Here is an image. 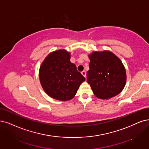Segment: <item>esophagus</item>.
I'll use <instances>...</instances> for the list:
<instances>
[{"mask_svg":"<svg viewBox=\"0 0 149 149\" xmlns=\"http://www.w3.org/2000/svg\"><path fill=\"white\" fill-rule=\"evenodd\" d=\"M81 74H82V75H83L84 77H86V72L85 71H82L81 72Z\"/></svg>","mask_w":149,"mask_h":149,"instance_id":"1","label":"esophagus"}]
</instances>
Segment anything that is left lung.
Segmentation results:
<instances>
[{"label":"left lung","mask_w":149,"mask_h":149,"mask_svg":"<svg viewBox=\"0 0 149 149\" xmlns=\"http://www.w3.org/2000/svg\"><path fill=\"white\" fill-rule=\"evenodd\" d=\"M88 56L90 62L87 82L96 97L109 100L122 92L126 84V73L120 58L109 50L94 51Z\"/></svg>","instance_id":"left-lung-1"}]
</instances>
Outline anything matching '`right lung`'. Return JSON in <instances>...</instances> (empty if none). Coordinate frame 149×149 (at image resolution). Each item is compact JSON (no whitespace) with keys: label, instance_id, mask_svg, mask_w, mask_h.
<instances>
[{"label":"right lung","instance_id":"1","mask_svg":"<svg viewBox=\"0 0 149 149\" xmlns=\"http://www.w3.org/2000/svg\"><path fill=\"white\" fill-rule=\"evenodd\" d=\"M70 53L64 49L49 53L39 69V79L47 94L54 100H71L85 80L70 62Z\"/></svg>","mask_w":149,"mask_h":149}]
</instances>
